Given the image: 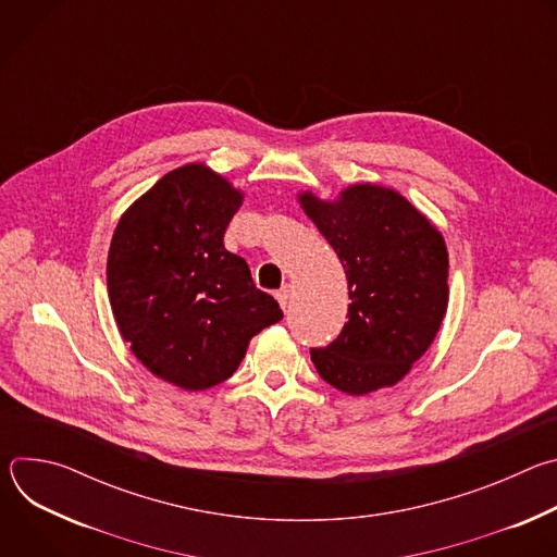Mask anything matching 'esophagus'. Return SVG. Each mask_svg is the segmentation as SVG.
Segmentation results:
<instances>
[{"label": "esophagus", "mask_w": 557, "mask_h": 557, "mask_svg": "<svg viewBox=\"0 0 557 557\" xmlns=\"http://www.w3.org/2000/svg\"><path fill=\"white\" fill-rule=\"evenodd\" d=\"M275 297H277L280 306H282V308H286V306H288V301H290V286H288V284H284V286L275 293Z\"/></svg>", "instance_id": "1"}]
</instances>
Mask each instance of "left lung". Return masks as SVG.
Wrapping results in <instances>:
<instances>
[{
    "label": "left lung",
    "mask_w": 557,
    "mask_h": 557,
    "mask_svg": "<svg viewBox=\"0 0 557 557\" xmlns=\"http://www.w3.org/2000/svg\"><path fill=\"white\" fill-rule=\"evenodd\" d=\"M348 280V322L326 348H310L320 376L346 394L401 381L434 342L447 310L443 235L401 194L355 185L339 202L299 196Z\"/></svg>",
    "instance_id": "8db88e82"
}]
</instances>
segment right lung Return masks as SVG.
<instances>
[{"instance_id": "add662e5", "label": "right lung", "mask_w": 557, "mask_h": 557, "mask_svg": "<svg viewBox=\"0 0 557 557\" xmlns=\"http://www.w3.org/2000/svg\"><path fill=\"white\" fill-rule=\"evenodd\" d=\"M243 194L205 165L158 181L119 220L108 293L123 339L140 363L183 389L226 381L249 342L282 320L249 264L224 249Z\"/></svg>"}]
</instances>
